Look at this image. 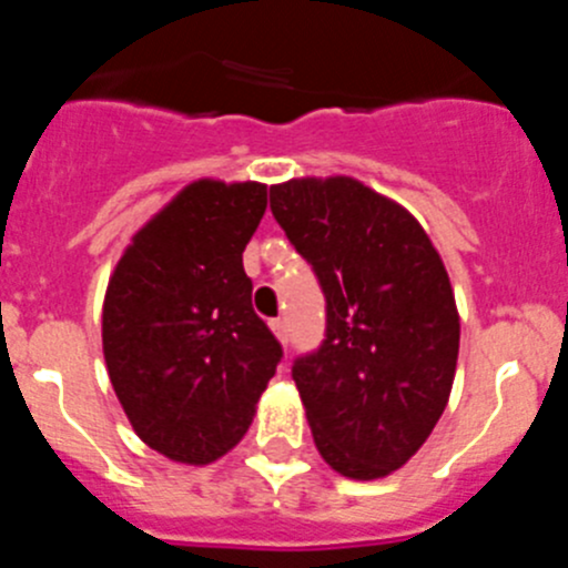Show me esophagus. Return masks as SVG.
<instances>
[{
  "label": "esophagus",
  "mask_w": 568,
  "mask_h": 568,
  "mask_svg": "<svg viewBox=\"0 0 568 568\" xmlns=\"http://www.w3.org/2000/svg\"><path fill=\"white\" fill-rule=\"evenodd\" d=\"M270 329H273V335L281 341V344H287V327H284V321L273 318L270 321Z\"/></svg>",
  "instance_id": "1"
}]
</instances>
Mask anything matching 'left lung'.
<instances>
[{"label": "left lung", "mask_w": 568, "mask_h": 568, "mask_svg": "<svg viewBox=\"0 0 568 568\" xmlns=\"http://www.w3.org/2000/svg\"><path fill=\"white\" fill-rule=\"evenodd\" d=\"M270 207L327 295V338L293 378L321 458L353 480L393 475L453 393L460 315L418 219L353 175L270 187Z\"/></svg>", "instance_id": "1"}]
</instances>
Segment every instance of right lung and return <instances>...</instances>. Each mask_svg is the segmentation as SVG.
Returning <instances> with one entry per match:
<instances>
[{"label":"right lung","mask_w":568,"mask_h":568,"mask_svg":"<svg viewBox=\"0 0 568 568\" xmlns=\"http://www.w3.org/2000/svg\"><path fill=\"white\" fill-rule=\"evenodd\" d=\"M264 210L267 184L190 182L135 230L110 273V384L133 433L175 464L227 455L281 361L241 264Z\"/></svg>","instance_id":"obj_1"}]
</instances>
